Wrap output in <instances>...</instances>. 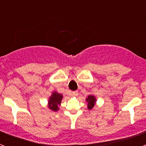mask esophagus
Masks as SVG:
<instances>
[{"mask_svg": "<svg viewBox=\"0 0 146 146\" xmlns=\"http://www.w3.org/2000/svg\"><path fill=\"white\" fill-rule=\"evenodd\" d=\"M78 95V91H74V92H72V95L73 96H77Z\"/></svg>", "mask_w": 146, "mask_h": 146, "instance_id": "1", "label": "esophagus"}]
</instances>
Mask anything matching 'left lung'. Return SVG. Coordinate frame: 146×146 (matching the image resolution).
Listing matches in <instances>:
<instances>
[{
  "label": "left lung",
  "instance_id": "left-lung-1",
  "mask_svg": "<svg viewBox=\"0 0 146 146\" xmlns=\"http://www.w3.org/2000/svg\"><path fill=\"white\" fill-rule=\"evenodd\" d=\"M87 102H88V107L89 110L93 108V107L95 106V98L93 95H89L88 97V98L86 99Z\"/></svg>",
  "mask_w": 146,
  "mask_h": 146
}]
</instances>
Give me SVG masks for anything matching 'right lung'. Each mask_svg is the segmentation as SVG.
I'll return each mask as SVG.
<instances>
[{
    "instance_id": "add662e5",
    "label": "right lung",
    "mask_w": 146,
    "mask_h": 146,
    "mask_svg": "<svg viewBox=\"0 0 146 146\" xmlns=\"http://www.w3.org/2000/svg\"><path fill=\"white\" fill-rule=\"evenodd\" d=\"M62 98V95L57 93V92H54L51 98H49V101H48L49 108L53 111H57L58 110V105L61 104Z\"/></svg>"
}]
</instances>
